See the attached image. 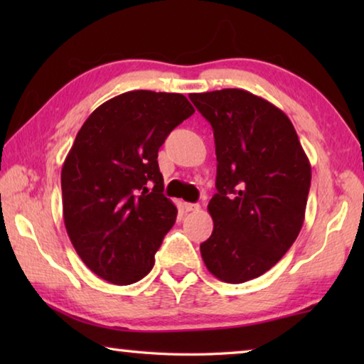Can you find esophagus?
I'll list each match as a JSON object with an SVG mask.
<instances>
[{"label":"esophagus","mask_w":364,"mask_h":364,"mask_svg":"<svg viewBox=\"0 0 364 364\" xmlns=\"http://www.w3.org/2000/svg\"><path fill=\"white\" fill-rule=\"evenodd\" d=\"M199 208H200L199 204H191V202H186V204H184V210L186 212H197Z\"/></svg>","instance_id":"obj_1"}]
</instances>
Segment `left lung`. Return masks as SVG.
<instances>
[{
  "instance_id": "8db88e82",
  "label": "left lung",
  "mask_w": 364,
  "mask_h": 364,
  "mask_svg": "<svg viewBox=\"0 0 364 364\" xmlns=\"http://www.w3.org/2000/svg\"><path fill=\"white\" fill-rule=\"evenodd\" d=\"M213 128L217 194L212 236L200 244L207 269L223 282L258 278L291 249L305 220L311 167L289 117L249 91L189 96Z\"/></svg>"
}]
</instances>
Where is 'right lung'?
Masks as SVG:
<instances>
[{
  "label": "right lung",
  "instance_id": "obj_1",
  "mask_svg": "<svg viewBox=\"0 0 364 364\" xmlns=\"http://www.w3.org/2000/svg\"><path fill=\"white\" fill-rule=\"evenodd\" d=\"M194 107L183 95L128 91L101 104L77 133L60 173L64 225L78 257L112 284L149 273L176 220L157 152Z\"/></svg>",
  "mask_w": 364,
  "mask_h": 364
}]
</instances>
